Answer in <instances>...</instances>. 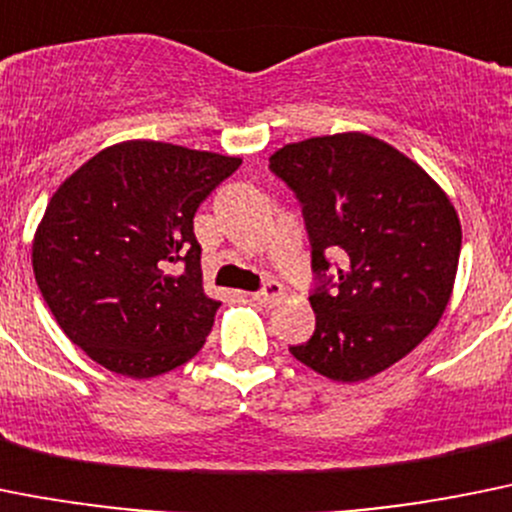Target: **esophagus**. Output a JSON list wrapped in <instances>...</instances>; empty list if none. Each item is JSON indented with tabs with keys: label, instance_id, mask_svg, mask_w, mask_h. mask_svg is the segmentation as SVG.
Wrapping results in <instances>:
<instances>
[{
	"label": "esophagus",
	"instance_id": "obj_1",
	"mask_svg": "<svg viewBox=\"0 0 512 512\" xmlns=\"http://www.w3.org/2000/svg\"><path fill=\"white\" fill-rule=\"evenodd\" d=\"M252 298H255L257 303H262V305L278 303V300L283 298V285H280L278 280H267V283L262 285L257 293H252Z\"/></svg>",
	"mask_w": 512,
	"mask_h": 512
}]
</instances>
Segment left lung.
<instances>
[{
	"mask_svg": "<svg viewBox=\"0 0 512 512\" xmlns=\"http://www.w3.org/2000/svg\"><path fill=\"white\" fill-rule=\"evenodd\" d=\"M303 209L315 331L290 353L333 381L389 369L450 303L462 229L442 189L366 133L290 143L270 156Z\"/></svg>",
	"mask_w": 512,
	"mask_h": 512,
	"instance_id": "left-lung-1",
	"label": "left lung"
}]
</instances>
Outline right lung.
<instances>
[{
    "mask_svg": "<svg viewBox=\"0 0 512 512\" xmlns=\"http://www.w3.org/2000/svg\"><path fill=\"white\" fill-rule=\"evenodd\" d=\"M240 164L126 141L52 194L32 242L35 280L57 326L93 361L151 379L202 351L219 303L202 288L194 214Z\"/></svg>",
    "mask_w": 512,
    "mask_h": 512,
    "instance_id": "add662e5",
    "label": "right lung"
}]
</instances>
